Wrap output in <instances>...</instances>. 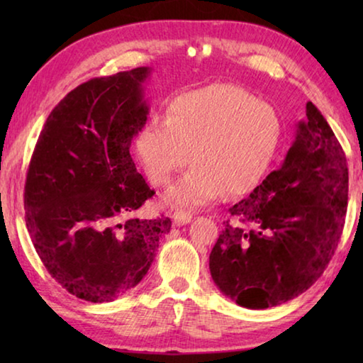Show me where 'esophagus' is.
<instances>
[{"mask_svg": "<svg viewBox=\"0 0 363 363\" xmlns=\"http://www.w3.org/2000/svg\"><path fill=\"white\" fill-rule=\"evenodd\" d=\"M192 218H194L192 214H190L189 211H184V210H177L173 214V219H174L176 225H186V224L190 223V220H192Z\"/></svg>", "mask_w": 363, "mask_h": 363, "instance_id": "34e87169", "label": "esophagus"}]
</instances>
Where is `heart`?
<instances>
[{"label": "heart", "mask_w": 363, "mask_h": 363, "mask_svg": "<svg viewBox=\"0 0 363 363\" xmlns=\"http://www.w3.org/2000/svg\"><path fill=\"white\" fill-rule=\"evenodd\" d=\"M272 106L232 84L190 91L169 106L167 121L140 130L136 153L153 186H167L189 162L192 169L168 190L174 205L200 206L220 194L243 195L267 173L281 140Z\"/></svg>", "instance_id": "heart-1"}]
</instances>
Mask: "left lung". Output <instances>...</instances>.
<instances>
[{"instance_id":"1","label":"left lung","mask_w":363,"mask_h":363,"mask_svg":"<svg viewBox=\"0 0 363 363\" xmlns=\"http://www.w3.org/2000/svg\"><path fill=\"white\" fill-rule=\"evenodd\" d=\"M284 164L230 219L210 255L214 284L248 309L299 296L327 269L347 210V163L341 144L312 102Z\"/></svg>"}]
</instances>
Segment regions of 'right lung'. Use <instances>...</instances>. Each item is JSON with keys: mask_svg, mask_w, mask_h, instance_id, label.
Listing matches in <instances>:
<instances>
[{"mask_svg": "<svg viewBox=\"0 0 363 363\" xmlns=\"http://www.w3.org/2000/svg\"><path fill=\"white\" fill-rule=\"evenodd\" d=\"M149 67L93 78L60 101L28 164L26 223L48 272L67 291L110 303L136 286L171 219L134 218L155 195L130 147L149 107Z\"/></svg>", "mask_w": 363, "mask_h": 363, "instance_id": "add662e5", "label": "right lung"}]
</instances>
